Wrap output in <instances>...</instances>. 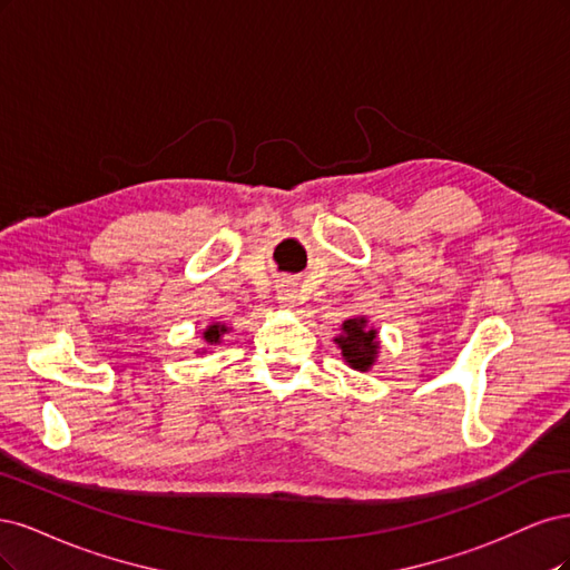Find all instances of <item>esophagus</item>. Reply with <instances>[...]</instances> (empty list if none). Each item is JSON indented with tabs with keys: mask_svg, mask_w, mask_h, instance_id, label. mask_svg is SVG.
Listing matches in <instances>:
<instances>
[{
	"mask_svg": "<svg viewBox=\"0 0 570 570\" xmlns=\"http://www.w3.org/2000/svg\"><path fill=\"white\" fill-rule=\"evenodd\" d=\"M277 301L284 305V307H293L296 305V284L293 282H282L277 286Z\"/></svg>",
	"mask_w": 570,
	"mask_h": 570,
	"instance_id": "esophagus-1",
	"label": "esophagus"
}]
</instances>
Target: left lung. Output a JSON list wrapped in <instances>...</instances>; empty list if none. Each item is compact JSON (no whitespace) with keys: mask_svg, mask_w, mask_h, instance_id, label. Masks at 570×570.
<instances>
[{"mask_svg":"<svg viewBox=\"0 0 570 570\" xmlns=\"http://www.w3.org/2000/svg\"><path fill=\"white\" fill-rule=\"evenodd\" d=\"M379 332L374 326H366V317H351L341 324V336L336 345L341 347L343 360L357 372H370L379 355Z\"/></svg>","mask_w":570,"mask_h":570,"instance_id":"obj_1","label":"left lung"}]
</instances>
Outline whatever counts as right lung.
Instances as JSON below:
<instances>
[{
  "mask_svg": "<svg viewBox=\"0 0 570 570\" xmlns=\"http://www.w3.org/2000/svg\"><path fill=\"white\" fill-rule=\"evenodd\" d=\"M227 332H229V328L225 324H210L206 332H204V341L208 345H217L219 338H223V334H227Z\"/></svg>",
  "mask_w": 570,
  "mask_h": 570,
  "instance_id": "1",
  "label": "right lung"
}]
</instances>
